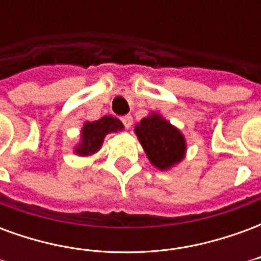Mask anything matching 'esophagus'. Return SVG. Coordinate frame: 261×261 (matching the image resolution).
<instances>
[{
    "instance_id": "34e87169",
    "label": "esophagus",
    "mask_w": 261,
    "mask_h": 261,
    "mask_svg": "<svg viewBox=\"0 0 261 261\" xmlns=\"http://www.w3.org/2000/svg\"><path fill=\"white\" fill-rule=\"evenodd\" d=\"M121 123L124 124L125 128H128V127H131V124H133V117H131L130 114L123 116V117H121Z\"/></svg>"
}]
</instances>
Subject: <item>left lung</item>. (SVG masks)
<instances>
[{
    "instance_id": "obj_1",
    "label": "left lung",
    "mask_w": 261,
    "mask_h": 261,
    "mask_svg": "<svg viewBox=\"0 0 261 261\" xmlns=\"http://www.w3.org/2000/svg\"><path fill=\"white\" fill-rule=\"evenodd\" d=\"M136 134L148 159L159 169H168L180 162L186 152V142L173 125L152 114L136 125Z\"/></svg>"
}]
</instances>
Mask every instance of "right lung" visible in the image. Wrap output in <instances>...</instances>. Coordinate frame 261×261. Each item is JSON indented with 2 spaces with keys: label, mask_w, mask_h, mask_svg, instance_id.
<instances>
[{
  "label": "right lung",
  "mask_w": 261,
  "mask_h": 261,
  "mask_svg": "<svg viewBox=\"0 0 261 261\" xmlns=\"http://www.w3.org/2000/svg\"><path fill=\"white\" fill-rule=\"evenodd\" d=\"M123 130V124L119 119H113L112 116H103L96 121H88L82 128V142L76 148V153L89 155L96 152L100 148L103 138L108 133Z\"/></svg>",
  "instance_id": "right-lung-1"
}]
</instances>
